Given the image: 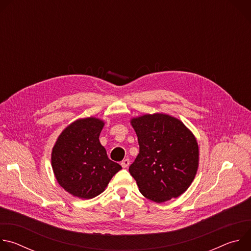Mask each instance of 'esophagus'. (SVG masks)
<instances>
[{
    "label": "esophagus",
    "mask_w": 251,
    "mask_h": 251,
    "mask_svg": "<svg viewBox=\"0 0 251 251\" xmlns=\"http://www.w3.org/2000/svg\"><path fill=\"white\" fill-rule=\"evenodd\" d=\"M129 164H130V160H129V159H125V160H123V161L121 162V166H122L123 168H127V167L129 166Z\"/></svg>",
    "instance_id": "esophagus-1"
}]
</instances>
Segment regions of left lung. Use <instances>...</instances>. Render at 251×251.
I'll use <instances>...</instances> for the list:
<instances>
[{"instance_id":"8db88e82","label":"left lung","mask_w":251,"mask_h":251,"mask_svg":"<svg viewBox=\"0 0 251 251\" xmlns=\"http://www.w3.org/2000/svg\"><path fill=\"white\" fill-rule=\"evenodd\" d=\"M139 154L129 167L141 194L156 202L177 198L191 186L199 166L198 143L176 118L144 115L131 121Z\"/></svg>"}]
</instances>
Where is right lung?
<instances>
[{
	"label": "right lung",
	"mask_w": 251,
	"mask_h": 251,
	"mask_svg": "<svg viewBox=\"0 0 251 251\" xmlns=\"http://www.w3.org/2000/svg\"><path fill=\"white\" fill-rule=\"evenodd\" d=\"M104 123L85 118L71 123L59 135L51 154V165L58 184L80 199L100 195L122 167L111 161L100 144Z\"/></svg>",
	"instance_id": "1"
}]
</instances>
